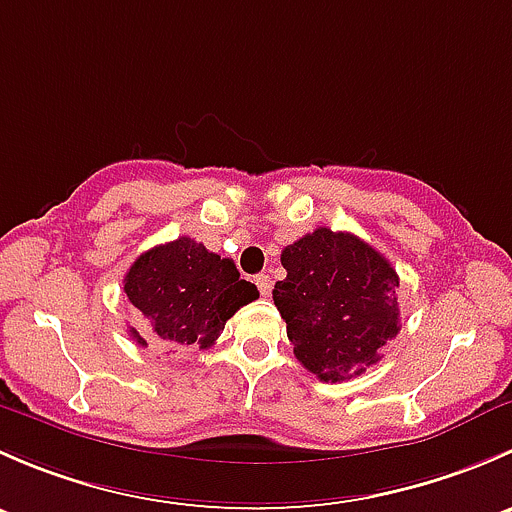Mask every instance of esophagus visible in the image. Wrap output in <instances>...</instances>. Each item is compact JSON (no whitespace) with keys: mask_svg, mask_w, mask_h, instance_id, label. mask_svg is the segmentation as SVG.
<instances>
[{"mask_svg":"<svg viewBox=\"0 0 512 512\" xmlns=\"http://www.w3.org/2000/svg\"><path fill=\"white\" fill-rule=\"evenodd\" d=\"M255 285H257V289H260L262 297H270V292H272V277L270 275H257Z\"/></svg>","mask_w":512,"mask_h":512,"instance_id":"1","label":"esophagus"}]
</instances>
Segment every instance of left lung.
Segmentation results:
<instances>
[{"label": "left lung", "mask_w": 512, "mask_h": 512, "mask_svg": "<svg viewBox=\"0 0 512 512\" xmlns=\"http://www.w3.org/2000/svg\"><path fill=\"white\" fill-rule=\"evenodd\" d=\"M287 277L272 289L294 356L319 381H347L399 334V275L352 232L317 227L282 250Z\"/></svg>", "instance_id": "left-lung-1"}]
</instances>
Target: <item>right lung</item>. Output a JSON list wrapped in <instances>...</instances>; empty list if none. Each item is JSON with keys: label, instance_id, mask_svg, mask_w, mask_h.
I'll return each mask as SVG.
<instances>
[{"label": "right lung", "instance_id": "add662e5", "mask_svg": "<svg viewBox=\"0 0 512 512\" xmlns=\"http://www.w3.org/2000/svg\"><path fill=\"white\" fill-rule=\"evenodd\" d=\"M123 292L148 322V337L163 347L200 349L213 347L227 319L260 297L252 282L240 280L230 257L190 237L143 252L123 277ZM128 334L148 347L136 327H128Z\"/></svg>", "mask_w": 512, "mask_h": 512}]
</instances>
